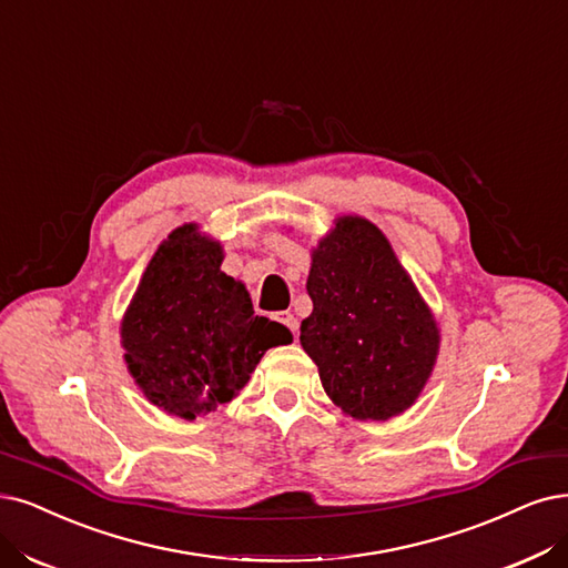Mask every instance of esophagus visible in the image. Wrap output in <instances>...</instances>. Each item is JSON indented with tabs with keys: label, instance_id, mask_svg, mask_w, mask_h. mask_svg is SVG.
Returning <instances> with one entry per match:
<instances>
[{
	"label": "esophagus",
	"instance_id": "34e87169",
	"mask_svg": "<svg viewBox=\"0 0 568 568\" xmlns=\"http://www.w3.org/2000/svg\"><path fill=\"white\" fill-rule=\"evenodd\" d=\"M273 318H276L281 325H285L292 334H295V337H297V329H300V323H297V318L295 316H292V313L290 311H281V313H276V316H273Z\"/></svg>",
	"mask_w": 568,
	"mask_h": 568
}]
</instances>
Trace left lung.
<instances>
[{"label":"left lung","instance_id":"obj_1","mask_svg":"<svg viewBox=\"0 0 568 568\" xmlns=\"http://www.w3.org/2000/svg\"><path fill=\"white\" fill-rule=\"evenodd\" d=\"M306 290L313 311L300 342L332 403L361 422H386L412 407L439 334L382 231L363 217H339L313 250Z\"/></svg>","mask_w":568,"mask_h":568}]
</instances>
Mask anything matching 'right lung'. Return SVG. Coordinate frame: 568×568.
<instances>
[{
    "instance_id": "right-lung-1",
    "label": "right lung",
    "mask_w": 568,
    "mask_h": 568,
    "mask_svg": "<svg viewBox=\"0 0 568 568\" xmlns=\"http://www.w3.org/2000/svg\"><path fill=\"white\" fill-rule=\"evenodd\" d=\"M222 245L175 229L146 266L121 323L125 363L146 400L196 418L234 400L271 346L292 334L255 316L243 283L220 271Z\"/></svg>"
}]
</instances>
